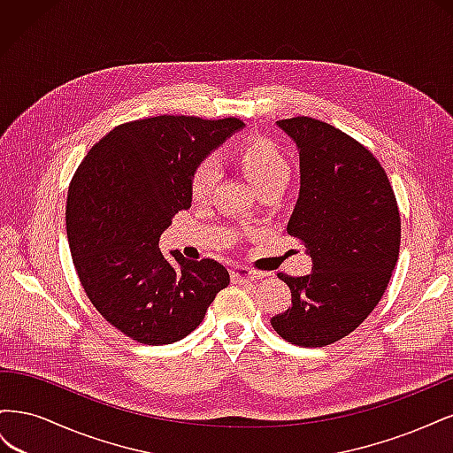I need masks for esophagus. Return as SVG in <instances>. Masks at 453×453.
<instances>
[{
	"mask_svg": "<svg viewBox=\"0 0 453 453\" xmlns=\"http://www.w3.org/2000/svg\"><path fill=\"white\" fill-rule=\"evenodd\" d=\"M230 278L234 283H253L263 278V273L250 268V266H234L230 270Z\"/></svg>",
	"mask_w": 453,
	"mask_h": 453,
	"instance_id": "1",
	"label": "esophagus"
}]
</instances>
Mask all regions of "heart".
<instances>
[{
	"label": "heart",
	"mask_w": 453,
	"mask_h": 453,
	"mask_svg": "<svg viewBox=\"0 0 453 453\" xmlns=\"http://www.w3.org/2000/svg\"><path fill=\"white\" fill-rule=\"evenodd\" d=\"M236 162L258 193L268 188L287 187L291 177L289 162L283 150L268 140H251L236 150ZM217 183V166L211 160H203L190 173V196L196 202L210 198Z\"/></svg>",
	"instance_id": "1"
}]
</instances>
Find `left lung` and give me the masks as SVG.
<instances>
[{
    "mask_svg": "<svg viewBox=\"0 0 453 453\" xmlns=\"http://www.w3.org/2000/svg\"><path fill=\"white\" fill-rule=\"evenodd\" d=\"M300 158V195L287 232L306 245L311 273H278L291 306L270 323L281 338L323 348L353 333L388 289L399 258V205L378 158L311 117L278 120Z\"/></svg>",
    "mask_w": 453,
    "mask_h": 453,
    "instance_id": "left-lung-1",
    "label": "left lung"
}]
</instances>
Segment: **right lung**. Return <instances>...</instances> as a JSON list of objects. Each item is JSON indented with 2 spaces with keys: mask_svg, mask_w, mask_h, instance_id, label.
Instances as JSON below:
<instances>
[{
  "mask_svg": "<svg viewBox=\"0 0 453 453\" xmlns=\"http://www.w3.org/2000/svg\"><path fill=\"white\" fill-rule=\"evenodd\" d=\"M243 127L240 119L160 115L115 127L92 145L67 190V242L81 285L117 331L147 346L172 344L202 323L230 283L213 258L158 250L181 210L190 173Z\"/></svg>",
  "mask_w": 453,
  "mask_h": 453,
  "instance_id": "add662e5",
  "label": "right lung"
}]
</instances>
